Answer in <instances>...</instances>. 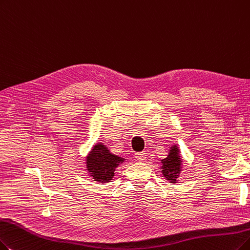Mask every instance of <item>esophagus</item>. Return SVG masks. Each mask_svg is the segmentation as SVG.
Segmentation results:
<instances>
[{"label":"esophagus","instance_id":"esophagus-1","mask_svg":"<svg viewBox=\"0 0 250 250\" xmlns=\"http://www.w3.org/2000/svg\"><path fill=\"white\" fill-rule=\"evenodd\" d=\"M135 158H136V160H138V161H145L146 158V155L144 152H139V153L135 154Z\"/></svg>","mask_w":250,"mask_h":250}]
</instances>
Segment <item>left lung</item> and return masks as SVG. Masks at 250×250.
<instances>
[{
    "label": "left lung",
    "instance_id": "1",
    "mask_svg": "<svg viewBox=\"0 0 250 250\" xmlns=\"http://www.w3.org/2000/svg\"><path fill=\"white\" fill-rule=\"evenodd\" d=\"M181 159L178 158V154H177V147L174 146L169 156L162 160V172L164 174V176L166 177V179L168 181H170L172 183H175L176 181V177L181 171Z\"/></svg>",
    "mask_w": 250,
    "mask_h": 250
}]
</instances>
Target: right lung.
Returning <instances> with one entry per match:
<instances>
[{
    "label": "right lung",
    "mask_w": 250,
    "mask_h": 250,
    "mask_svg": "<svg viewBox=\"0 0 250 250\" xmlns=\"http://www.w3.org/2000/svg\"><path fill=\"white\" fill-rule=\"evenodd\" d=\"M122 161V158L112 155L104 145L99 144L87 158V168L96 182L107 183L112 181L115 168Z\"/></svg>",
    "instance_id": "right-lung-1"
}]
</instances>
